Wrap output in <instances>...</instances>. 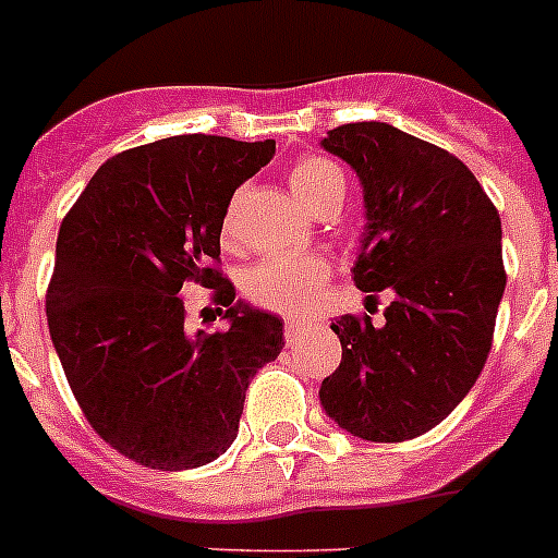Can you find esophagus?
<instances>
[{
    "label": "esophagus",
    "mask_w": 558,
    "mask_h": 558,
    "mask_svg": "<svg viewBox=\"0 0 558 558\" xmlns=\"http://www.w3.org/2000/svg\"><path fill=\"white\" fill-rule=\"evenodd\" d=\"M315 326L313 324H301V320H288L284 324V340H288V345H295V342L304 340L310 331H313Z\"/></svg>",
    "instance_id": "34e87169"
}]
</instances>
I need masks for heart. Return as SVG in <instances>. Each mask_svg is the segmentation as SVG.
<instances>
[{"label":"heart","instance_id":"1","mask_svg":"<svg viewBox=\"0 0 558 558\" xmlns=\"http://www.w3.org/2000/svg\"><path fill=\"white\" fill-rule=\"evenodd\" d=\"M290 191L301 204L313 213L340 207L345 198V173L326 157H301L288 173ZM234 207L229 204L223 216V238L234 232ZM331 265L318 254H284V257H265L243 274V293L252 304L282 315H304L318 304Z\"/></svg>","mask_w":558,"mask_h":558}]
</instances>
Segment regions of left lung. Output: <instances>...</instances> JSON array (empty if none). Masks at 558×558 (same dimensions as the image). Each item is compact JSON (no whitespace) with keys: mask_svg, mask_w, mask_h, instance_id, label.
Masks as SVG:
<instances>
[{"mask_svg":"<svg viewBox=\"0 0 558 558\" xmlns=\"http://www.w3.org/2000/svg\"><path fill=\"white\" fill-rule=\"evenodd\" d=\"M320 146L362 182L354 284L392 293L381 326L331 324L342 360L320 403L354 437L403 442L446 421L487 362L506 288L498 209L459 157L381 121L337 126Z\"/></svg>","mask_w":558,"mask_h":558,"instance_id":"8db88e82","label":"left lung"}]
</instances>
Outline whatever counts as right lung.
Returning <instances> with one entry per match:
<instances>
[{"instance_id":"1","label":"right lung","mask_w":558,"mask_h":558,"mask_svg":"<svg viewBox=\"0 0 558 558\" xmlns=\"http://www.w3.org/2000/svg\"><path fill=\"white\" fill-rule=\"evenodd\" d=\"M274 141L173 135L110 157L60 223L46 320L94 432L151 470L213 462L238 437L254 373L282 351V320L234 301L216 263L234 191ZM214 290L230 326H184L178 290Z\"/></svg>"}]
</instances>
